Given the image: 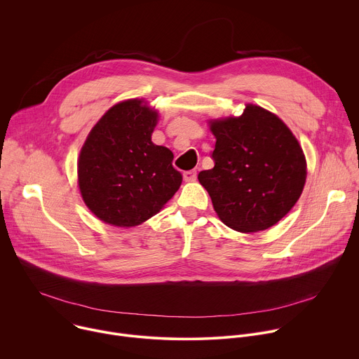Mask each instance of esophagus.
<instances>
[{
    "label": "esophagus",
    "mask_w": 359,
    "mask_h": 359,
    "mask_svg": "<svg viewBox=\"0 0 359 359\" xmlns=\"http://www.w3.org/2000/svg\"><path fill=\"white\" fill-rule=\"evenodd\" d=\"M184 180L187 182H194L196 180V171L195 170H191V171H185L184 172Z\"/></svg>",
    "instance_id": "1"
}]
</instances>
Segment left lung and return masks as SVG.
<instances>
[{
    "instance_id": "1",
    "label": "left lung",
    "mask_w": 359,
    "mask_h": 359,
    "mask_svg": "<svg viewBox=\"0 0 359 359\" xmlns=\"http://www.w3.org/2000/svg\"><path fill=\"white\" fill-rule=\"evenodd\" d=\"M217 138L213 168L198 174L219 219L249 233L276 225L299 201L307 177L304 153L290 128L269 110L209 121Z\"/></svg>"
}]
</instances>
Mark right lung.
Masks as SVG:
<instances>
[{
	"instance_id": "right-lung-1",
	"label": "right lung",
	"mask_w": 359,
	"mask_h": 359,
	"mask_svg": "<svg viewBox=\"0 0 359 359\" xmlns=\"http://www.w3.org/2000/svg\"><path fill=\"white\" fill-rule=\"evenodd\" d=\"M158 113L130 99L109 109L89 133L78 161V182L86 206L113 226L146 222L174 196L182 175L174 154L156 146Z\"/></svg>"
}]
</instances>
